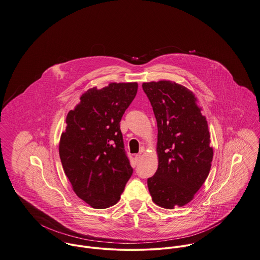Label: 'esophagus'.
<instances>
[{
    "mask_svg": "<svg viewBox=\"0 0 260 260\" xmlns=\"http://www.w3.org/2000/svg\"><path fill=\"white\" fill-rule=\"evenodd\" d=\"M141 158H142V154H141V153H137V154L135 155V159H136L137 162H138Z\"/></svg>",
    "mask_w": 260,
    "mask_h": 260,
    "instance_id": "1",
    "label": "esophagus"
}]
</instances>
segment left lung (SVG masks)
Wrapping results in <instances>:
<instances>
[{"instance_id":"1","label":"left lung","mask_w":260,"mask_h":260,"mask_svg":"<svg viewBox=\"0 0 260 260\" xmlns=\"http://www.w3.org/2000/svg\"><path fill=\"white\" fill-rule=\"evenodd\" d=\"M157 122L158 168L147 179L152 202L173 209L193 200L213 157L206 117L194 93L171 81L144 83Z\"/></svg>"}]
</instances>
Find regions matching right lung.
I'll return each instance as SVG.
<instances>
[{
  "mask_svg": "<svg viewBox=\"0 0 260 260\" xmlns=\"http://www.w3.org/2000/svg\"><path fill=\"white\" fill-rule=\"evenodd\" d=\"M137 91L138 83L89 88L66 118L60 161L76 194L93 208L115 205L134 172L119 121Z\"/></svg>",
  "mask_w": 260,
  "mask_h": 260,
  "instance_id": "obj_1",
  "label": "right lung"
}]
</instances>
